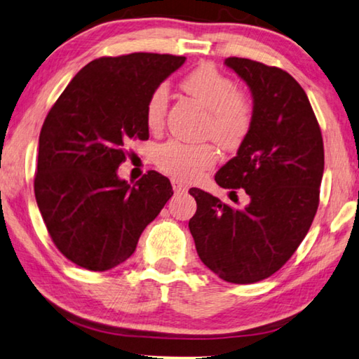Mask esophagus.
I'll return each mask as SVG.
<instances>
[{
  "label": "esophagus",
  "instance_id": "34e87169",
  "mask_svg": "<svg viewBox=\"0 0 359 359\" xmlns=\"http://www.w3.org/2000/svg\"><path fill=\"white\" fill-rule=\"evenodd\" d=\"M172 186H173L175 194H180V192H186L187 191V186L181 183V181H178V180H173L172 181Z\"/></svg>",
  "mask_w": 359,
  "mask_h": 359
}]
</instances>
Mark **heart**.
I'll list each match as a JSON object with an SVG mask.
<instances>
[{
    "label": "heart",
    "instance_id": "obj_1",
    "mask_svg": "<svg viewBox=\"0 0 359 359\" xmlns=\"http://www.w3.org/2000/svg\"><path fill=\"white\" fill-rule=\"evenodd\" d=\"M183 89L208 111L205 135L226 149L243 143L252 127V104L248 97L237 92L235 82L215 65H202L183 79ZM168 108L165 84L156 87L146 103V122L149 128L163 124ZM218 161V151L211 143L189 144L170 140L157 151V162L163 172L180 180H194Z\"/></svg>",
    "mask_w": 359,
    "mask_h": 359
}]
</instances>
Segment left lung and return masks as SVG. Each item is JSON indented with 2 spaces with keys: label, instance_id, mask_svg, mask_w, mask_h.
Returning a JSON list of instances; mask_svg holds the SVG:
<instances>
[{
  "label": "left lung",
  "instance_id": "obj_1",
  "mask_svg": "<svg viewBox=\"0 0 359 359\" xmlns=\"http://www.w3.org/2000/svg\"><path fill=\"white\" fill-rule=\"evenodd\" d=\"M252 97V127L215 180L243 189L250 203L233 208L197 187L189 221L197 255L229 283H256L294 255L318 210L325 170L321 130L307 93L277 67L229 57Z\"/></svg>",
  "mask_w": 359,
  "mask_h": 359
}]
</instances>
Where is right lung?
<instances>
[{"label": "right lung", "instance_id": "obj_1", "mask_svg": "<svg viewBox=\"0 0 359 359\" xmlns=\"http://www.w3.org/2000/svg\"><path fill=\"white\" fill-rule=\"evenodd\" d=\"M186 62L168 54L102 57L74 76L39 133L34 197L62 255L104 272L133 255L144 227L173 196L165 176L133 186L117 176L133 140H148L146 103Z\"/></svg>", "mask_w": 359, "mask_h": 359}]
</instances>
